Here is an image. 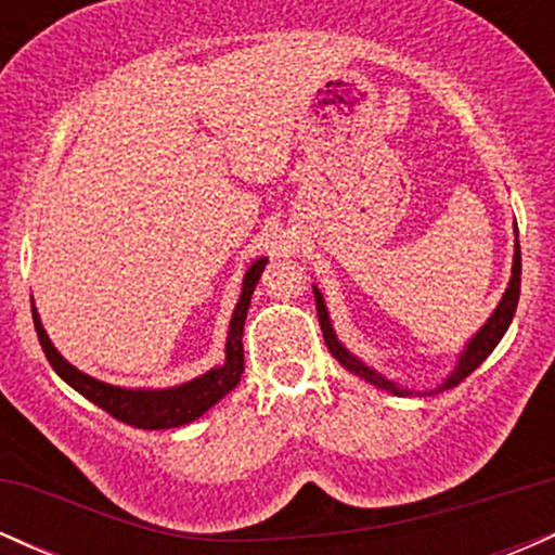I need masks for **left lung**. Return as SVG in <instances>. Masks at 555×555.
<instances>
[{"label":"left lung","mask_w":555,"mask_h":555,"mask_svg":"<svg viewBox=\"0 0 555 555\" xmlns=\"http://www.w3.org/2000/svg\"><path fill=\"white\" fill-rule=\"evenodd\" d=\"M514 234H517V229H514ZM519 284H521V253H519V242L514 245V263H512V279H508V286L506 292H503L499 308L493 310V315L488 318L486 326H482L477 334L473 336V339L467 341V347L462 349L460 354V362H456V367L451 371L449 375H446V380L438 388H433L430 393L436 391H446V388H454L456 384H462L464 378H467L469 373L477 371V367L486 362V358L490 352L495 349V344H499L503 339V334H506L508 323H512L514 313H517V302H519ZM313 295H315V310H318V321H321V331H323V339H326V347L328 352L334 354L336 360L341 362L344 367H347L349 373L360 375V378H365L367 384L384 388V391H391L397 393V397H410V393H415L412 388H401L393 384V380L384 378L380 373H375L373 367H367L365 362H362L360 358H354L352 352H349L344 344L336 339L334 328H331V321H328V310H326V302H323V295L321 292L315 289L313 286Z\"/></svg>","instance_id":"8db88e82"}]
</instances>
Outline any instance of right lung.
Listing matches in <instances>:
<instances>
[{
    "instance_id": "1",
    "label": "right lung",
    "mask_w": 555,
    "mask_h": 555,
    "mask_svg": "<svg viewBox=\"0 0 555 555\" xmlns=\"http://www.w3.org/2000/svg\"><path fill=\"white\" fill-rule=\"evenodd\" d=\"M269 258H258L250 266L242 279V295L237 299V308H234L232 321H229V336H227V360L224 365L211 367L208 373L197 375V378L188 380V384L171 386V388H122L104 384V380H95L93 375H86L75 365L62 358L56 352V347L49 339V334L41 326V318H38L36 305H30L34 310V326L41 341L43 354H47L49 365L54 367V373L60 375L65 384H69L75 391L82 393L88 401H93L95 406H101L104 412H109L112 417H117L119 423L132 425V428L143 430H167V428H180V425L193 423L208 412L219 399H224L234 386L240 384L242 373H245V352H242V328H245L247 308H250V297L256 292V284L263 273Z\"/></svg>"
}]
</instances>
